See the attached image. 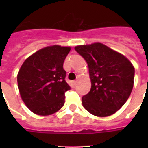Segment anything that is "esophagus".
Instances as JSON below:
<instances>
[{"mask_svg":"<svg viewBox=\"0 0 148 148\" xmlns=\"http://www.w3.org/2000/svg\"><path fill=\"white\" fill-rule=\"evenodd\" d=\"M77 84V81H73V84H74V86L76 85Z\"/></svg>","mask_w":148,"mask_h":148,"instance_id":"1","label":"esophagus"}]
</instances>
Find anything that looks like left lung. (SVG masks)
<instances>
[{
  "mask_svg": "<svg viewBox=\"0 0 148 148\" xmlns=\"http://www.w3.org/2000/svg\"><path fill=\"white\" fill-rule=\"evenodd\" d=\"M74 49L88 63L91 81L90 92L82 97L84 108L97 117L114 114L127 101L133 89L132 64L101 43L80 45Z\"/></svg>",
  "mask_w": 148,
  "mask_h": 148,
  "instance_id": "1",
  "label": "left lung"
}]
</instances>
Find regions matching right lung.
I'll return each mask as SVG.
<instances>
[{"instance_id": "obj_1", "label": "right lung", "mask_w": 148, "mask_h": 148, "mask_svg": "<svg viewBox=\"0 0 148 148\" xmlns=\"http://www.w3.org/2000/svg\"><path fill=\"white\" fill-rule=\"evenodd\" d=\"M71 47L53 45L33 53L17 74L20 95L26 106L38 115H51L64 104L65 92L71 89L63 67Z\"/></svg>"}]
</instances>
